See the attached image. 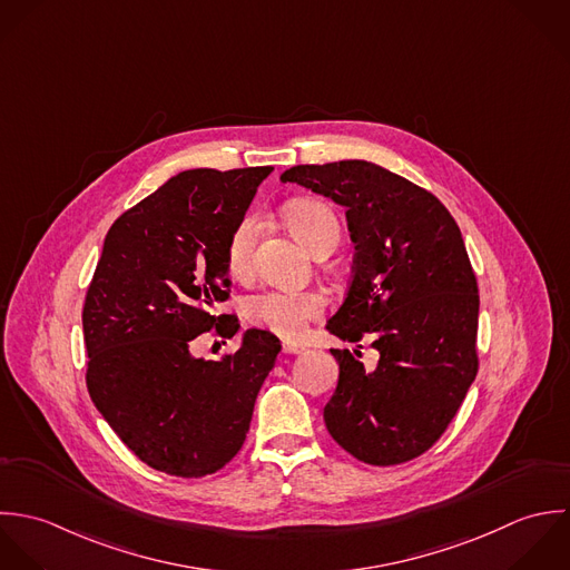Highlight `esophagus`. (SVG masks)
<instances>
[{
	"label": "esophagus",
	"instance_id": "34e87169",
	"mask_svg": "<svg viewBox=\"0 0 570 570\" xmlns=\"http://www.w3.org/2000/svg\"><path fill=\"white\" fill-rule=\"evenodd\" d=\"M282 350L286 352V354H302V352H306V347L304 345H297V343L286 342L282 345Z\"/></svg>",
	"mask_w": 570,
	"mask_h": 570
}]
</instances>
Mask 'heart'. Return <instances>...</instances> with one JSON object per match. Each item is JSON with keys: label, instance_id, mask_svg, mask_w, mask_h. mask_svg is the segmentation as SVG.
Here are the masks:
<instances>
[{"label": "heart", "instance_id": "heart-1", "mask_svg": "<svg viewBox=\"0 0 570 570\" xmlns=\"http://www.w3.org/2000/svg\"><path fill=\"white\" fill-rule=\"evenodd\" d=\"M284 218L291 230L313 250L324 239L340 237V223L335 214L317 200H291L284 207ZM262 230V218L246 214L233 228L227 244L228 273L237 279L246 277L253 268V250ZM322 299L315 293L264 291L246 299L244 315L250 324L277 333L282 337H297L306 322L317 317Z\"/></svg>", "mask_w": 570, "mask_h": 570}]
</instances>
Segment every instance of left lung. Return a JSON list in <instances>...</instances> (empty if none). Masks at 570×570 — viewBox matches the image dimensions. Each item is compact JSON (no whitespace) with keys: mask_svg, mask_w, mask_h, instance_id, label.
<instances>
[{"mask_svg":"<svg viewBox=\"0 0 570 570\" xmlns=\"http://www.w3.org/2000/svg\"><path fill=\"white\" fill-rule=\"evenodd\" d=\"M282 183L345 209L356 253L326 331L345 343L372 337L379 352L376 365L365 367L358 350H331L340 363L324 407L331 436L379 466L428 452L478 372L480 297L452 214L430 191L367 160L297 165Z\"/></svg>","mask_w":570,"mask_h":570,"instance_id":"obj_1","label":"left lung"}]
</instances>
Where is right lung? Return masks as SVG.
<instances>
[{"instance_id":"right-lung-1","label":"right lung","mask_w":570,"mask_h":570,"mask_svg":"<svg viewBox=\"0 0 570 570\" xmlns=\"http://www.w3.org/2000/svg\"><path fill=\"white\" fill-rule=\"evenodd\" d=\"M273 167L187 169L106 235L83 306L88 390L118 439L149 466L198 478L239 452L279 340L248 328L237 352L194 356L227 299V244ZM224 324L220 325L219 322Z\"/></svg>"}]
</instances>
